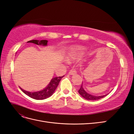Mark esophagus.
I'll return each instance as SVG.
<instances>
[{"instance_id": "esophagus-1", "label": "esophagus", "mask_w": 134, "mask_h": 134, "mask_svg": "<svg viewBox=\"0 0 134 134\" xmlns=\"http://www.w3.org/2000/svg\"><path fill=\"white\" fill-rule=\"evenodd\" d=\"M75 74H77V72H76V71L74 69H71V70H70L69 72V75H73Z\"/></svg>"}]
</instances>
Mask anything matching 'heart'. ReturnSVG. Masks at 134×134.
<instances>
[{
	"mask_svg": "<svg viewBox=\"0 0 134 134\" xmlns=\"http://www.w3.org/2000/svg\"><path fill=\"white\" fill-rule=\"evenodd\" d=\"M85 50V47L82 46H73L69 48L65 53V57L68 61L75 59Z\"/></svg>",
	"mask_w": 134,
	"mask_h": 134,
	"instance_id": "1",
	"label": "heart"
}]
</instances>
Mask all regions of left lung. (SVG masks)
Segmentation results:
<instances>
[{
	"label": "left lung",
	"mask_w": 134,
	"mask_h": 134,
	"mask_svg": "<svg viewBox=\"0 0 134 134\" xmlns=\"http://www.w3.org/2000/svg\"><path fill=\"white\" fill-rule=\"evenodd\" d=\"M78 92L83 98H84L85 99H86L87 100H99L103 98V97H105V96H107L108 93L105 94L104 95H102V96H95L91 95L88 92H87L84 88L83 87V83H82V85L81 86V88L78 90Z\"/></svg>",
	"instance_id": "8db88e82"
}]
</instances>
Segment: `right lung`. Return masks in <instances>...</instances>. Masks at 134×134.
Masks as SVG:
<instances>
[{"mask_svg":"<svg viewBox=\"0 0 134 134\" xmlns=\"http://www.w3.org/2000/svg\"><path fill=\"white\" fill-rule=\"evenodd\" d=\"M27 43H34L37 45H40L43 46H47L48 41L47 40H31L30 41H28ZM64 76L62 77H57L53 78L48 85L47 86L41 90L39 91L36 92H30L27 91L25 90H23V88H21L22 91L24 92L26 95L29 96L31 98L35 99V100H44L47 98H48L50 96H51L53 93L55 92L56 88L59 85V82Z\"/></svg>","mask_w":134,"mask_h":134,"instance_id":"add662e5","label":"right lung"}]
</instances>
